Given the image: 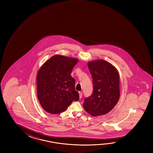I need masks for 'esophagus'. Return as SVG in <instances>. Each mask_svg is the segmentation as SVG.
I'll use <instances>...</instances> for the list:
<instances>
[{
    "mask_svg": "<svg viewBox=\"0 0 153 153\" xmlns=\"http://www.w3.org/2000/svg\"><path fill=\"white\" fill-rule=\"evenodd\" d=\"M79 97L80 98H81V97H82V93L81 92H79Z\"/></svg>",
    "mask_w": 153,
    "mask_h": 153,
    "instance_id": "1",
    "label": "esophagus"
}]
</instances>
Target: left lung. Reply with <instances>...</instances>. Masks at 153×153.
Segmentation results:
<instances>
[{"mask_svg": "<svg viewBox=\"0 0 153 153\" xmlns=\"http://www.w3.org/2000/svg\"><path fill=\"white\" fill-rule=\"evenodd\" d=\"M93 91L83 103L85 111L93 117L105 115L117 105L120 98L119 74L107 61L97 60L88 63Z\"/></svg>", "mask_w": 153, "mask_h": 153, "instance_id": "8db88e82", "label": "left lung"}]
</instances>
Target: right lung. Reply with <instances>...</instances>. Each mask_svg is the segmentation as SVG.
<instances>
[{
  "mask_svg": "<svg viewBox=\"0 0 153 153\" xmlns=\"http://www.w3.org/2000/svg\"><path fill=\"white\" fill-rule=\"evenodd\" d=\"M78 59L55 55L46 61L38 73L37 94L45 111L56 114L66 110L79 99L75 80L71 73Z\"/></svg>",
  "mask_w": 153,
  "mask_h": 153,
  "instance_id": "1",
  "label": "right lung"
}]
</instances>
